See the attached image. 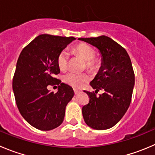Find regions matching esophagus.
I'll return each instance as SVG.
<instances>
[{
  "mask_svg": "<svg viewBox=\"0 0 155 155\" xmlns=\"http://www.w3.org/2000/svg\"><path fill=\"white\" fill-rule=\"evenodd\" d=\"M74 93H75V94H78L79 93H80V91H79V90L74 89Z\"/></svg>",
  "mask_w": 155,
  "mask_h": 155,
  "instance_id": "obj_1",
  "label": "esophagus"
}]
</instances>
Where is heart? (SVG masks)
<instances>
[{"mask_svg":"<svg viewBox=\"0 0 155 155\" xmlns=\"http://www.w3.org/2000/svg\"><path fill=\"white\" fill-rule=\"evenodd\" d=\"M75 53L80 56L85 61V66L88 69L93 70L97 67V62L94 59L95 51L89 45L85 44H79L74 48ZM68 54L66 51H62L58 57V65L61 70H64L68 64ZM88 79L86 73H76L74 72H69L63 76L64 83L73 87L80 88L85 82Z\"/></svg>","mask_w":155,"mask_h":155,"instance_id":"b5f03b06","label":"heart"}]
</instances>
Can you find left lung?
<instances>
[{
    "mask_svg": "<svg viewBox=\"0 0 155 155\" xmlns=\"http://www.w3.org/2000/svg\"><path fill=\"white\" fill-rule=\"evenodd\" d=\"M79 40L98 49L101 56V66L90 85L104 93L97 97L94 92L84 91L89 96L82 109L84 120L94 130H107L120 120L130 107L135 85L131 60L127 51L107 36Z\"/></svg>",
    "mask_w": 155,
    "mask_h": 155,
    "instance_id": "8db88e82",
    "label": "left lung"
}]
</instances>
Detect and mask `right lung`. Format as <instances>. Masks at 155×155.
<instances>
[{"mask_svg":"<svg viewBox=\"0 0 155 155\" xmlns=\"http://www.w3.org/2000/svg\"><path fill=\"white\" fill-rule=\"evenodd\" d=\"M76 39L40 35L19 54L13 79V93L22 117L38 130H51L64 121L66 107L74 91L54 76L60 73L58 55ZM49 84H58V92L51 93Z\"/></svg>","mask_w":155,"mask_h":155,"instance_id":"add662e5","label":"right lung"}]
</instances>
